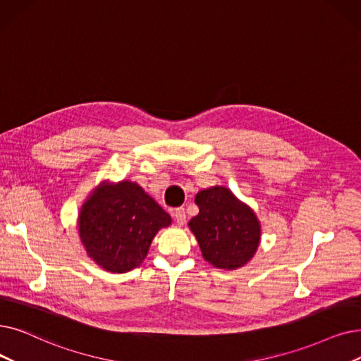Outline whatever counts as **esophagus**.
Returning a JSON list of instances; mask_svg holds the SVG:
<instances>
[{"label":"esophagus","mask_w":361,"mask_h":361,"mask_svg":"<svg viewBox=\"0 0 361 361\" xmlns=\"http://www.w3.org/2000/svg\"><path fill=\"white\" fill-rule=\"evenodd\" d=\"M174 218L178 226H183L185 223V209L184 208H177L174 211Z\"/></svg>","instance_id":"34e87169"}]
</instances>
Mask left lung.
<instances>
[{"label": "left lung", "mask_w": 361, "mask_h": 361, "mask_svg": "<svg viewBox=\"0 0 361 361\" xmlns=\"http://www.w3.org/2000/svg\"><path fill=\"white\" fill-rule=\"evenodd\" d=\"M199 214L190 219L202 255L216 269L234 270L254 257L259 243L255 214L226 187H211L196 195Z\"/></svg>", "instance_id": "8db88e82"}]
</instances>
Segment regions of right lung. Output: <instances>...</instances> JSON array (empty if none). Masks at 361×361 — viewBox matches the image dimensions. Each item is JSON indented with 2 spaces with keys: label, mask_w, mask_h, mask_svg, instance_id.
Here are the masks:
<instances>
[{
  "label": "right lung",
  "mask_w": 361,
  "mask_h": 361,
  "mask_svg": "<svg viewBox=\"0 0 361 361\" xmlns=\"http://www.w3.org/2000/svg\"><path fill=\"white\" fill-rule=\"evenodd\" d=\"M78 223L88 255L107 271L125 273L143 262L171 216L138 184L122 181L94 192Z\"/></svg>",
  "instance_id": "add662e5"
}]
</instances>
